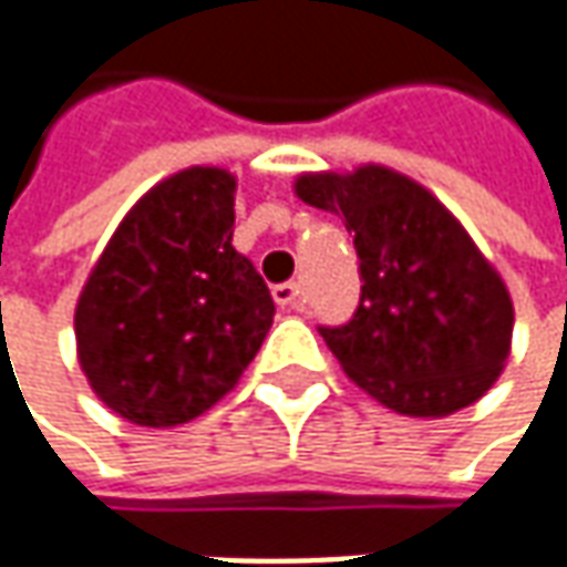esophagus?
Wrapping results in <instances>:
<instances>
[{"label":"esophagus","mask_w":567,"mask_h":567,"mask_svg":"<svg viewBox=\"0 0 567 567\" xmlns=\"http://www.w3.org/2000/svg\"><path fill=\"white\" fill-rule=\"evenodd\" d=\"M271 296L280 309H299V306H302V287L293 284V280H290V284H277L271 290Z\"/></svg>","instance_id":"esophagus-1"}]
</instances>
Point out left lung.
<instances>
[{"mask_svg":"<svg viewBox=\"0 0 567 567\" xmlns=\"http://www.w3.org/2000/svg\"><path fill=\"white\" fill-rule=\"evenodd\" d=\"M293 192L338 214L360 255L357 312L321 328L343 372L403 416H447L480 401L512 353L514 306L461 220L381 164L302 173Z\"/></svg>","mask_w":567,"mask_h":567,"instance_id":"1","label":"left lung"}]
</instances>
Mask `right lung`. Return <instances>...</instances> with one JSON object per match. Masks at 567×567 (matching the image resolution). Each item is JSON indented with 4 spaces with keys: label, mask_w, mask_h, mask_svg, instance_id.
<instances>
[{
    "label": "right lung",
    "mask_w": 567,
    "mask_h": 567,
    "mask_svg": "<svg viewBox=\"0 0 567 567\" xmlns=\"http://www.w3.org/2000/svg\"><path fill=\"white\" fill-rule=\"evenodd\" d=\"M233 202L229 169H179L135 202L87 274L78 362L128 423L169 429L207 413L271 328V293L233 249Z\"/></svg>",
    "instance_id": "1"
}]
</instances>
